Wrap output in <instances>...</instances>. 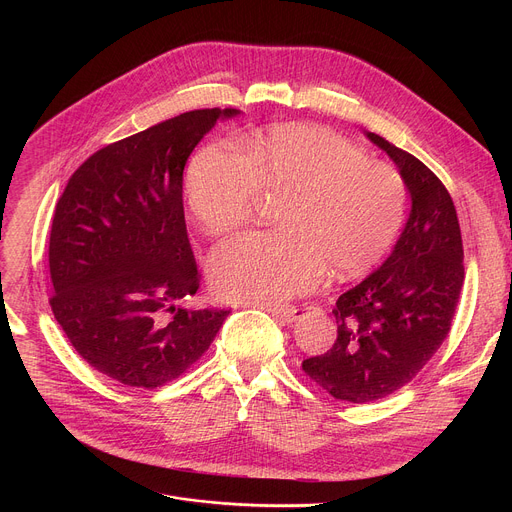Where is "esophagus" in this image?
<instances>
[{
  "mask_svg": "<svg viewBox=\"0 0 512 512\" xmlns=\"http://www.w3.org/2000/svg\"><path fill=\"white\" fill-rule=\"evenodd\" d=\"M265 312H269L271 316H275L279 322H283V324H291V322H296L298 320V316L302 314V308H296V306H285V308H263Z\"/></svg>",
  "mask_w": 512,
  "mask_h": 512,
  "instance_id": "34e87169",
  "label": "esophagus"
}]
</instances>
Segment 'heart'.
Returning <instances> with one entry per match:
<instances>
[{
	"instance_id": "b5f03b06",
	"label": "heart",
	"mask_w": 512,
	"mask_h": 512,
	"mask_svg": "<svg viewBox=\"0 0 512 512\" xmlns=\"http://www.w3.org/2000/svg\"><path fill=\"white\" fill-rule=\"evenodd\" d=\"M259 190L285 194L277 231L239 235L210 257L227 300L279 306L314 287L328 269L350 277L395 241L407 208L401 174L369 162L346 137L314 125H273L249 135L241 152L214 141L192 158L188 208L210 237L243 227Z\"/></svg>"
}]
</instances>
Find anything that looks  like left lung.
<instances>
[{"instance_id": "1", "label": "left lung", "mask_w": 512, "mask_h": 512, "mask_svg": "<svg viewBox=\"0 0 512 512\" xmlns=\"http://www.w3.org/2000/svg\"><path fill=\"white\" fill-rule=\"evenodd\" d=\"M397 166L411 198L407 223L379 269L336 300L338 334L302 369L332 397L369 403L407 385L446 340L464 285V249L446 186L415 156L364 133Z\"/></svg>"}]
</instances>
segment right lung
<instances>
[{
	"instance_id": "1",
	"label": "right lung",
	"mask_w": 512,
	"mask_h": 512,
	"mask_svg": "<svg viewBox=\"0 0 512 512\" xmlns=\"http://www.w3.org/2000/svg\"><path fill=\"white\" fill-rule=\"evenodd\" d=\"M237 109L188 111L115 141L70 176L52 218L50 306L70 344L109 379L156 389L208 350L229 310H186L198 267L182 176L200 139Z\"/></svg>"
}]
</instances>
